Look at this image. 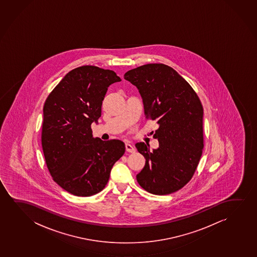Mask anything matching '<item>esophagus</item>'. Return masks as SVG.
<instances>
[{
	"label": "esophagus",
	"instance_id": "34e87169",
	"mask_svg": "<svg viewBox=\"0 0 257 257\" xmlns=\"http://www.w3.org/2000/svg\"><path fill=\"white\" fill-rule=\"evenodd\" d=\"M125 149L128 153H134L135 152V148H134L133 145H131L130 143H126L125 144Z\"/></svg>",
	"mask_w": 257,
	"mask_h": 257
}]
</instances>
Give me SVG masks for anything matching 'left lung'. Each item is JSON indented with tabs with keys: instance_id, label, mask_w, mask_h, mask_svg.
<instances>
[{
	"instance_id": "left-lung-1",
	"label": "left lung",
	"mask_w": 257,
	"mask_h": 257,
	"mask_svg": "<svg viewBox=\"0 0 257 257\" xmlns=\"http://www.w3.org/2000/svg\"><path fill=\"white\" fill-rule=\"evenodd\" d=\"M123 77L139 89L146 118L159 124L154 134L157 149L150 151L143 142L135 145L146 159L136 176L138 183L155 195L176 192L192 178L203 152L200 99L175 69L164 64L143 65Z\"/></svg>"
}]
</instances>
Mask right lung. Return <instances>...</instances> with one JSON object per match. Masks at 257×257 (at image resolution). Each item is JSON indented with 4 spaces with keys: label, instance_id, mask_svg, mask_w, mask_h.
Returning a JSON list of instances; mask_svg holds the SVG:
<instances>
[{
    "label": "right lung",
    "instance_id": "right-lung-1",
    "mask_svg": "<svg viewBox=\"0 0 257 257\" xmlns=\"http://www.w3.org/2000/svg\"><path fill=\"white\" fill-rule=\"evenodd\" d=\"M121 81L112 70L82 66L71 70L44 104L43 152L53 181L77 197L104 189L110 170L125 151L123 141L93 138L109 85Z\"/></svg>",
    "mask_w": 257,
    "mask_h": 257
}]
</instances>
